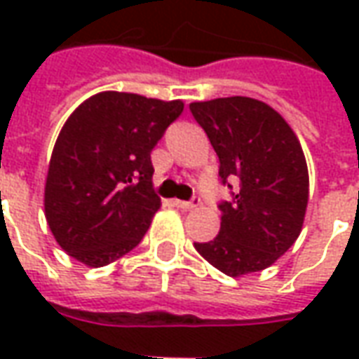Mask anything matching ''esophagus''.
<instances>
[{
    "mask_svg": "<svg viewBox=\"0 0 359 359\" xmlns=\"http://www.w3.org/2000/svg\"><path fill=\"white\" fill-rule=\"evenodd\" d=\"M202 204V202H200V198H192V200H190V202H187V200H175V205H177V208H180V210H196L198 205Z\"/></svg>",
    "mask_w": 359,
    "mask_h": 359,
    "instance_id": "obj_1",
    "label": "esophagus"
}]
</instances>
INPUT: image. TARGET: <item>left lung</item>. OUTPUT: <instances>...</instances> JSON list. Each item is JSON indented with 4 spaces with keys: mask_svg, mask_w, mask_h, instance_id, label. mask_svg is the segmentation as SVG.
<instances>
[{
    "mask_svg": "<svg viewBox=\"0 0 359 359\" xmlns=\"http://www.w3.org/2000/svg\"><path fill=\"white\" fill-rule=\"evenodd\" d=\"M190 112L219 157V179L229 188L222 227L194 243L223 274L245 276L272 266L299 237L309 200V172L302 144L266 102L227 97L192 102Z\"/></svg>",
    "mask_w": 359,
    "mask_h": 359,
    "instance_id": "obj_1",
    "label": "left lung"
}]
</instances>
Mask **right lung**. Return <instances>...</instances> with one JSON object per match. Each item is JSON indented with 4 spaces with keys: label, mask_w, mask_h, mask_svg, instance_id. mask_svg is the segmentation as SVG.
<instances>
[{
    "label": "right lung",
    "mask_w": 359,
    "mask_h": 359,
    "mask_svg": "<svg viewBox=\"0 0 359 359\" xmlns=\"http://www.w3.org/2000/svg\"><path fill=\"white\" fill-rule=\"evenodd\" d=\"M182 109V101L104 91L72 112L44 187L50 231L69 257L99 268L140 245L161 208L151 149Z\"/></svg>",
    "instance_id": "1"
}]
</instances>
